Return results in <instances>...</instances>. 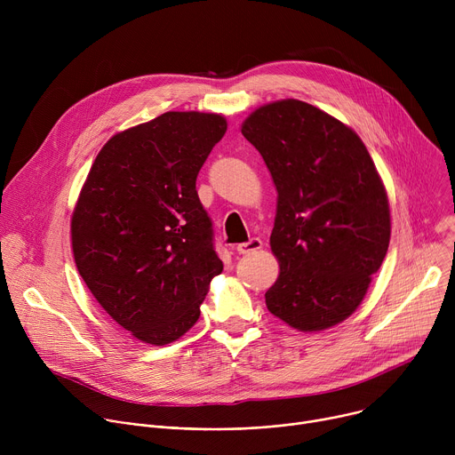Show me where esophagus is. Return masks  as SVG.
Segmentation results:
<instances>
[{"mask_svg":"<svg viewBox=\"0 0 455 455\" xmlns=\"http://www.w3.org/2000/svg\"><path fill=\"white\" fill-rule=\"evenodd\" d=\"M259 248H263V241L259 239V237H251L250 241L237 244V251L239 253H251V251H255Z\"/></svg>","mask_w":455,"mask_h":455,"instance_id":"34e87169","label":"esophagus"}]
</instances>
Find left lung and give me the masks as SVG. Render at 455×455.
I'll return each instance as SVG.
<instances>
[{"label": "left lung", "instance_id": "obj_1", "mask_svg": "<svg viewBox=\"0 0 455 455\" xmlns=\"http://www.w3.org/2000/svg\"><path fill=\"white\" fill-rule=\"evenodd\" d=\"M241 133L279 194L270 244L281 274L267 307L299 331L331 328L358 307L391 239L376 167L351 127L302 100L255 109Z\"/></svg>", "mask_w": 455, "mask_h": 455}]
</instances>
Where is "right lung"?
Returning a JSON list of instances; mask_svg holds the SVG:
<instances>
[{"mask_svg": "<svg viewBox=\"0 0 455 455\" xmlns=\"http://www.w3.org/2000/svg\"><path fill=\"white\" fill-rule=\"evenodd\" d=\"M225 132L221 115L167 111L109 139L81 190L77 270L106 313L146 344L187 333L223 272L196 178Z\"/></svg>", "mask_w": 455, "mask_h": 455, "instance_id": "right-lung-1", "label": "right lung"}]
</instances>
